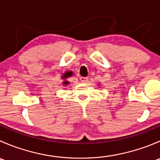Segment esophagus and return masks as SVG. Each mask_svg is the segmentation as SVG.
<instances>
[{"mask_svg": "<svg viewBox=\"0 0 160 160\" xmlns=\"http://www.w3.org/2000/svg\"><path fill=\"white\" fill-rule=\"evenodd\" d=\"M80 81L82 82V83H88V77H81L80 78Z\"/></svg>", "mask_w": 160, "mask_h": 160, "instance_id": "34e87169", "label": "esophagus"}]
</instances>
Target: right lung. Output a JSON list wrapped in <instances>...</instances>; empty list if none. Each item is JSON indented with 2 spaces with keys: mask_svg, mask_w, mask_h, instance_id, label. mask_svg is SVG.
<instances>
[{
  "mask_svg": "<svg viewBox=\"0 0 160 160\" xmlns=\"http://www.w3.org/2000/svg\"><path fill=\"white\" fill-rule=\"evenodd\" d=\"M72 71H67V72H64V73L62 74V79L64 80V81L62 82V84H64V85L68 84L69 81H67V80H67V78H69V77H72Z\"/></svg>",
  "mask_w": 160,
  "mask_h": 160,
  "instance_id": "1",
  "label": "right lung"
}]
</instances>
